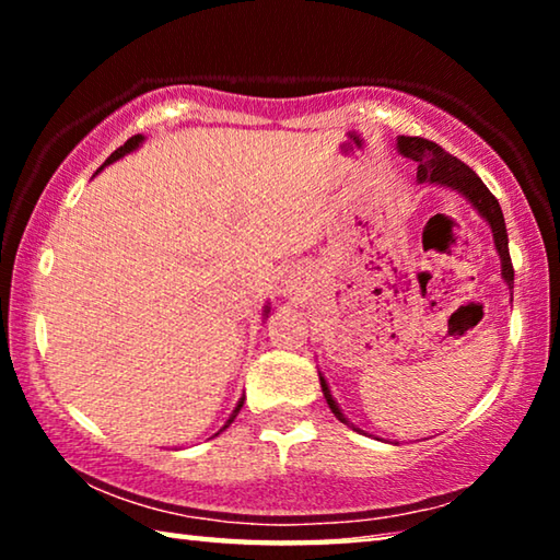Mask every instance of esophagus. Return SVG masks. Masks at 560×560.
Here are the masks:
<instances>
[{"label":"esophagus","instance_id":"1","mask_svg":"<svg viewBox=\"0 0 560 560\" xmlns=\"http://www.w3.org/2000/svg\"><path fill=\"white\" fill-rule=\"evenodd\" d=\"M283 293H293V287H289L287 283V287H283Z\"/></svg>","mask_w":560,"mask_h":560}]
</instances>
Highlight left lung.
<instances>
[{
    "instance_id": "obj_1",
    "label": "left lung",
    "mask_w": 560,
    "mask_h": 560,
    "mask_svg": "<svg viewBox=\"0 0 560 560\" xmlns=\"http://www.w3.org/2000/svg\"><path fill=\"white\" fill-rule=\"evenodd\" d=\"M397 153L415 160L417 183L454 189V192L462 195L464 200H467L474 210H477L481 220L489 224L491 236H494V249L501 259V279L506 281L509 289H514V267H511V257H509V234H506L504 212H501L499 200L489 192L487 185L479 179V175L474 173L469 165H464L462 160H457L450 153H444L438 143H432V140H424V138L397 136ZM318 377H320V390H324L330 412H334L340 422L348 424V428H353L355 432L363 434V430L355 428V424L343 415V410H340L336 397L330 395L326 377L320 373H318Z\"/></svg>"
}]
</instances>
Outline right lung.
I'll return each instance as SVG.
<instances>
[{
    "label": "right lung",
    "instance_id": "obj_1",
    "mask_svg": "<svg viewBox=\"0 0 560 560\" xmlns=\"http://www.w3.org/2000/svg\"><path fill=\"white\" fill-rule=\"evenodd\" d=\"M145 143V138L143 136H132L130 140H128V143H122L118 150H116V153H110V158L106 160V163H103L101 167H98V173H101V170L103 167H106V165H113V163H116V160H120V158H126V155H130L132 153V150H138L140 145H143ZM96 173V175H98ZM269 311H271V306H269V303H267V306H264V320H267L269 318ZM242 405H244V397H240V402H236V407H234V410H232V415H230V420H226L224 422V428H230V424L234 422V417H236V412H240L242 410ZM222 428V430H224ZM220 430V432H222ZM220 432H217V434H220Z\"/></svg>",
    "mask_w": 560,
    "mask_h": 560
}]
</instances>
